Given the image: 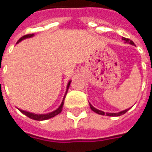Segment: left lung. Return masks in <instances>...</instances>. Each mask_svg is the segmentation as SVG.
I'll return each mask as SVG.
<instances>
[{"label":"left lung","instance_id":"left-lung-1","mask_svg":"<svg viewBox=\"0 0 152 152\" xmlns=\"http://www.w3.org/2000/svg\"><path fill=\"white\" fill-rule=\"evenodd\" d=\"M123 40L125 41V43H129V44H130V45H134V42L132 40H130L129 39H126V38H123ZM90 107H91V109H92L93 112L97 113L98 114H101V115H107V116H113V117H116V116H120V115H122V114H124L125 113L128 111L129 109H126V110H124V111H121V112L117 113H104L101 111V110H98L97 108H95V107L92 106V104H90Z\"/></svg>","mask_w":152,"mask_h":152}]
</instances>
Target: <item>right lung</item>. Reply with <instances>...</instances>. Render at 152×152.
<instances>
[{
    "mask_svg": "<svg viewBox=\"0 0 152 152\" xmlns=\"http://www.w3.org/2000/svg\"><path fill=\"white\" fill-rule=\"evenodd\" d=\"M32 36H34V34H26V35H24L18 41V43H19L20 41H22L24 39H27V38H30V37H32ZM70 84H71V81H69V83H68V85H67V90H68V88H69V86H70ZM67 92V91H66ZM64 101H65V97H64V99H63V101H62V103L60 104V106L59 107L58 109H56L55 111L52 113H47V114H34V113H29V112H26V111H23V110H21V109H19L21 112L23 113V114H25L26 116H28V118H32V119H34V120H45V119H49V118H53V117H55L56 116L57 114H59L60 113H61L62 111V108H63V105H64Z\"/></svg>",
    "mask_w": 152,
    "mask_h": 152,
    "instance_id": "right-lung-1",
    "label": "right lung"
}]
</instances>
